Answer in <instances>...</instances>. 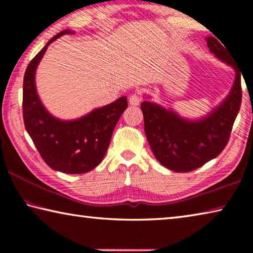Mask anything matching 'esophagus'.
I'll return each instance as SVG.
<instances>
[{
    "label": "esophagus",
    "mask_w": 253,
    "mask_h": 253,
    "mask_svg": "<svg viewBox=\"0 0 253 253\" xmlns=\"http://www.w3.org/2000/svg\"><path fill=\"white\" fill-rule=\"evenodd\" d=\"M142 101V95L139 92H135L129 96V104L131 106H138Z\"/></svg>",
    "instance_id": "esophagus-1"
}]
</instances>
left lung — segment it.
I'll use <instances>...</instances> for the list:
<instances>
[{"mask_svg":"<svg viewBox=\"0 0 253 253\" xmlns=\"http://www.w3.org/2000/svg\"><path fill=\"white\" fill-rule=\"evenodd\" d=\"M207 42L210 51L237 72L232 90L216 109L202 121L188 122L153 102L140 105L145 134L154 155L174 172H191L219 156L229 142L241 107V71L222 42L213 37L207 38Z\"/></svg>","mask_w":253,"mask_h":253,"instance_id":"8db88e82","label":"left lung"}]
</instances>
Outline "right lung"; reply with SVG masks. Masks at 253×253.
Instances as JSON below:
<instances>
[{
	"label": "right lung",
	"instance_id": "right-lung-1",
	"mask_svg": "<svg viewBox=\"0 0 253 253\" xmlns=\"http://www.w3.org/2000/svg\"><path fill=\"white\" fill-rule=\"evenodd\" d=\"M67 33H71L70 30H63L50 39L27 67L23 78V121L46 165L62 173L84 174L104 158L114 128L127 108V98H119L77 121L63 122L51 116L38 97L34 74L48 45Z\"/></svg>",
	"mask_w": 253,
	"mask_h": 253
}]
</instances>
